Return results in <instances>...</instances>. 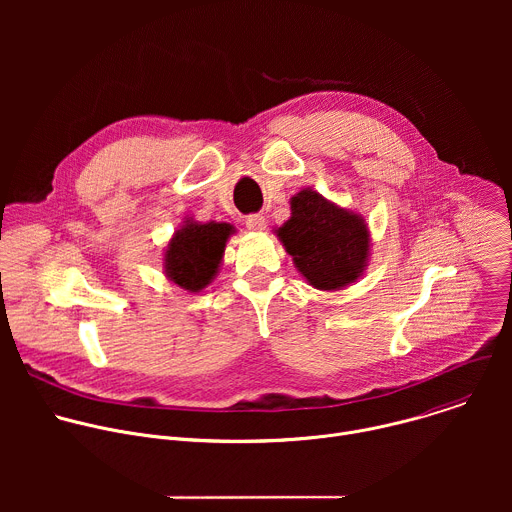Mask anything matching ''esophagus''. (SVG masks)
<instances>
[{"instance_id": "esophagus-1", "label": "esophagus", "mask_w": 512, "mask_h": 512, "mask_svg": "<svg viewBox=\"0 0 512 512\" xmlns=\"http://www.w3.org/2000/svg\"><path fill=\"white\" fill-rule=\"evenodd\" d=\"M245 225H247V229H249V231H253V233H261V231H265L267 221H265V216H263V214H249V216L245 218Z\"/></svg>"}]
</instances>
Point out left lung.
I'll list each match as a JSON object with an SVG mask.
<instances>
[{
    "instance_id": "left-lung-1",
    "label": "left lung",
    "mask_w": 512,
    "mask_h": 512,
    "mask_svg": "<svg viewBox=\"0 0 512 512\" xmlns=\"http://www.w3.org/2000/svg\"><path fill=\"white\" fill-rule=\"evenodd\" d=\"M289 206L291 216L275 235L306 281L322 291L354 283L371 255V233L364 218L312 188L291 196Z\"/></svg>"
}]
</instances>
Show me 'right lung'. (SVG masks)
<instances>
[{"label":"right lung","instance_id":"right-lung-1","mask_svg":"<svg viewBox=\"0 0 512 512\" xmlns=\"http://www.w3.org/2000/svg\"><path fill=\"white\" fill-rule=\"evenodd\" d=\"M235 227L229 223H198L184 218L164 249V273L178 287L198 294L218 273Z\"/></svg>","mask_w":512,"mask_h":512}]
</instances>
